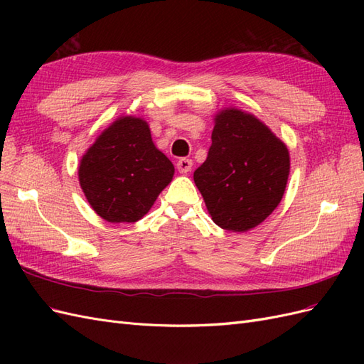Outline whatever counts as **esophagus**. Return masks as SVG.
Returning a JSON list of instances; mask_svg holds the SVG:
<instances>
[{
  "instance_id": "1",
  "label": "esophagus",
  "mask_w": 364,
  "mask_h": 364,
  "mask_svg": "<svg viewBox=\"0 0 364 364\" xmlns=\"http://www.w3.org/2000/svg\"><path fill=\"white\" fill-rule=\"evenodd\" d=\"M176 167H178L179 173L186 174V173H190L193 168V161L188 158H182L178 161V164H176Z\"/></svg>"
}]
</instances>
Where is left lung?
Returning a JSON list of instances; mask_svg holds the SVG:
<instances>
[{"instance_id": "1", "label": "left lung", "mask_w": 364, "mask_h": 364, "mask_svg": "<svg viewBox=\"0 0 364 364\" xmlns=\"http://www.w3.org/2000/svg\"><path fill=\"white\" fill-rule=\"evenodd\" d=\"M208 158L194 171L213 222L232 232L262 223L287 186L290 155L255 115L228 107L214 118Z\"/></svg>"}]
</instances>
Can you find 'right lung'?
<instances>
[{
  "mask_svg": "<svg viewBox=\"0 0 364 364\" xmlns=\"http://www.w3.org/2000/svg\"><path fill=\"white\" fill-rule=\"evenodd\" d=\"M173 174L171 161L153 144L147 121L132 115L105 129L79 165L87 202L111 223L141 220Z\"/></svg>",
  "mask_w": 364,
  "mask_h": 364,
  "instance_id": "add662e5",
  "label": "right lung"
}]
</instances>
